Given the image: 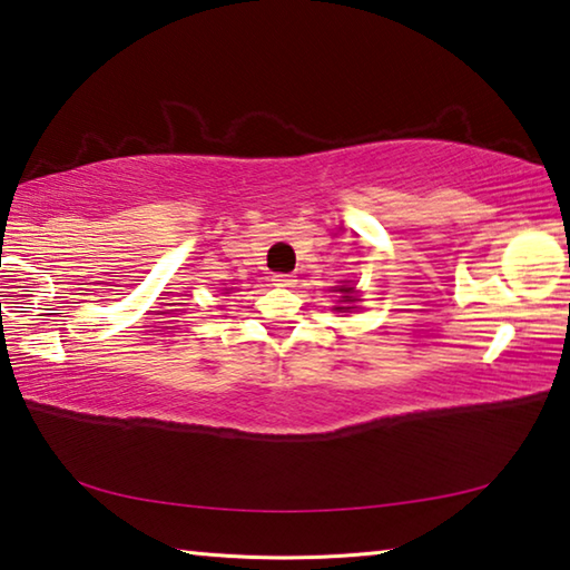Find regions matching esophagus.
<instances>
[{
  "instance_id": "34e87169",
  "label": "esophagus",
  "mask_w": 570,
  "mask_h": 570,
  "mask_svg": "<svg viewBox=\"0 0 570 570\" xmlns=\"http://www.w3.org/2000/svg\"><path fill=\"white\" fill-rule=\"evenodd\" d=\"M272 282H274L276 286H284V288H288V286H294V284H296V278H294L292 274H274Z\"/></svg>"
}]
</instances>
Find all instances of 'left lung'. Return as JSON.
Wrapping results in <instances>:
<instances>
[{"mask_svg":"<svg viewBox=\"0 0 570 570\" xmlns=\"http://www.w3.org/2000/svg\"><path fill=\"white\" fill-rule=\"evenodd\" d=\"M336 292H342V294H344L342 298H344L346 304H352V302H354V296H352L354 288H352V286H342V288H336ZM336 308H340V312H342V308H354V306H336Z\"/></svg>","mask_w":570,"mask_h":570,"instance_id":"obj_1","label":"left lung"}]
</instances>
